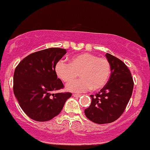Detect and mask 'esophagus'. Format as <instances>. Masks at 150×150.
Wrapping results in <instances>:
<instances>
[{
  "instance_id": "34e87169",
  "label": "esophagus",
  "mask_w": 150,
  "mask_h": 150,
  "mask_svg": "<svg viewBox=\"0 0 150 150\" xmlns=\"http://www.w3.org/2000/svg\"><path fill=\"white\" fill-rule=\"evenodd\" d=\"M73 97H75V98H79V97L81 96V95H79V94H73Z\"/></svg>"
}]
</instances>
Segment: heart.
I'll list each match as a JSON object with an SVG mask.
<instances>
[{
    "label": "heart",
    "mask_w": 150,
    "mask_h": 150,
    "mask_svg": "<svg viewBox=\"0 0 150 150\" xmlns=\"http://www.w3.org/2000/svg\"><path fill=\"white\" fill-rule=\"evenodd\" d=\"M55 72L65 83L72 81L80 73L81 78L69 83L66 89L72 93H84L92 88L93 90L103 88L110 78L111 65L105 57L84 52L72 57L70 63L59 61Z\"/></svg>",
    "instance_id": "b5f03b06"
}]
</instances>
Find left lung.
<instances>
[{
  "label": "left lung",
  "mask_w": 150,
  "mask_h": 150,
  "mask_svg": "<svg viewBox=\"0 0 150 150\" xmlns=\"http://www.w3.org/2000/svg\"><path fill=\"white\" fill-rule=\"evenodd\" d=\"M111 65V74L104 88L90 95L91 104L85 110L90 121L97 124L111 123L124 112L132 94L134 82L125 64L109 53L105 55Z\"/></svg>",
  "instance_id": "obj_1"
}]
</instances>
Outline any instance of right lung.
I'll list each match as a JSON object with an SVG mask.
<instances>
[{
	"instance_id": "right-lung-1",
	"label": "right lung",
	"mask_w": 150,
	"mask_h": 150,
	"mask_svg": "<svg viewBox=\"0 0 150 150\" xmlns=\"http://www.w3.org/2000/svg\"><path fill=\"white\" fill-rule=\"evenodd\" d=\"M66 50L51 47L30 54L16 67L13 93L20 106L30 118L45 122L57 116L71 97L70 93L52 94L64 88L55 66Z\"/></svg>"
}]
</instances>
